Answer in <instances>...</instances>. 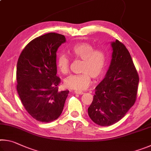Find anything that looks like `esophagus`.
I'll return each mask as SVG.
<instances>
[{
    "label": "esophagus",
    "mask_w": 151,
    "mask_h": 151,
    "mask_svg": "<svg viewBox=\"0 0 151 151\" xmlns=\"http://www.w3.org/2000/svg\"><path fill=\"white\" fill-rule=\"evenodd\" d=\"M74 93H75V94H83V91H74Z\"/></svg>",
    "instance_id": "esophagus-1"
}]
</instances>
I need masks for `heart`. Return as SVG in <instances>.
I'll list each match as a JSON object with an SVG mask.
<instances>
[{
    "label": "heart",
    "mask_w": 151,
    "mask_h": 151,
    "mask_svg": "<svg viewBox=\"0 0 151 151\" xmlns=\"http://www.w3.org/2000/svg\"><path fill=\"white\" fill-rule=\"evenodd\" d=\"M73 57L83 60L79 75H72L65 80L66 87L82 91L87 88L91 83V77L99 79L104 75L106 68V55L103 50L95 49L88 42H79L70 50ZM57 65L60 72L66 74L70 68V59L63 53L57 57Z\"/></svg>",
    "instance_id": "obj_1"
}]
</instances>
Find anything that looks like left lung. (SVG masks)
Listing matches in <instances>:
<instances>
[{
    "label": "left lung",
    "instance_id": "obj_1",
    "mask_svg": "<svg viewBox=\"0 0 151 151\" xmlns=\"http://www.w3.org/2000/svg\"><path fill=\"white\" fill-rule=\"evenodd\" d=\"M112 59L105 77L95 88L88 114L94 123L111 126L119 121L136 101L139 78L131 55L122 42H111Z\"/></svg>",
    "mask_w": 151,
    "mask_h": 151
}]
</instances>
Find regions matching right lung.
<instances>
[{
	"instance_id": "add662e5",
	"label": "right lung",
	"mask_w": 151,
	"mask_h": 151,
	"mask_svg": "<svg viewBox=\"0 0 151 151\" xmlns=\"http://www.w3.org/2000/svg\"><path fill=\"white\" fill-rule=\"evenodd\" d=\"M65 37L50 32L31 40L17 62V89L24 109L38 121L49 122L62 113L68 91H58L57 51Z\"/></svg>"
}]
</instances>
